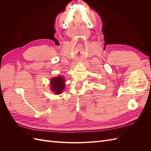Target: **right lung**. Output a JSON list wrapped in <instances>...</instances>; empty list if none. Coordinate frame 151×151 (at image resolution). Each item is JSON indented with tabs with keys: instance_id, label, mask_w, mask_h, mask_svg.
<instances>
[{
	"instance_id": "obj_1",
	"label": "right lung",
	"mask_w": 151,
	"mask_h": 151,
	"mask_svg": "<svg viewBox=\"0 0 151 151\" xmlns=\"http://www.w3.org/2000/svg\"><path fill=\"white\" fill-rule=\"evenodd\" d=\"M65 81L63 80V78L62 77H53L51 79V90L56 94H61L62 91L65 88Z\"/></svg>"
}]
</instances>
